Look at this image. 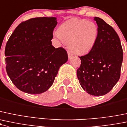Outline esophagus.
<instances>
[{
  "label": "esophagus",
  "mask_w": 127,
  "mask_h": 127,
  "mask_svg": "<svg viewBox=\"0 0 127 127\" xmlns=\"http://www.w3.org/2000/svg\"><path fill=\"white\" fill-rule=\"evenodd\" d=\"M67 53H68V57H69V58H70L72 57L73 54L71 52H69V51H68Z\"/></svg>",
  "instance_id": "esophagus-1"
}]
</instances>
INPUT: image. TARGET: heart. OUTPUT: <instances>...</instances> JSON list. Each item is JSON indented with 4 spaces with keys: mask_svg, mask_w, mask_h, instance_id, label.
<instances>
[{
    "mask_svg": "<svg viewBox=\"0 0 127 127\" xmlns=\"http://www.w3.org/2000/svg\"><path fill=\"white\" fill-rule=\"evenodd\" d=\"M57 35L69 45L72 52L83 55L89 53L94 48L98 29L94 22L73 18L60 25Z\"/></svg>",
    "mask_w": 127,
    "mask_h": 127,
    "instance_id": "heart-1",
    "label": "heart"
}]
</instances>
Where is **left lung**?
<instances>
[{
  "label": "left lung",
  "instance_id": "left-lung-1",
  "mask_svg": "<svg viewBox=\"0 0 127 127\" xmlns=\"http://www.w3.org/2000/svg\"><path fill=\"white\" fill-rule=\"evenodd\" d=\"M98 36L94 48L79 57L81 64L77 77L88 94L101 96L108 93L119 80L123 61V50L118 34L111 25L94 17Z\"/></svg>",
  "mask_w": 127,
  "mask_h": 127
}]
</instances>
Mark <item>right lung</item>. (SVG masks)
<instances>
[{
    "label": "right lung",
    "instance_id": "add662e5",
    "mask_svg": "<svg viewBox=\"0 0 127 127\" xmlns=\"http://www.w3.org/2000/svg\"><path fill=\"white\" fill-rule=\"evenodd\" d=\"M56 18H35L19 24L5 47L6 70L13 83L28 94H38L52 85L67 51L52 45Z\"/></svg>",
    "mask_w": 127,
    "mask_h": 127
}]
</instances>
